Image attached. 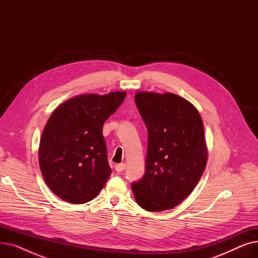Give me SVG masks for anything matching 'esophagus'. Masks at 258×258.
Instances as JSON below:
<instances>
[{"label":"esophagus","instance_id":"1","mask_svg":"<svg viewBox=\"0 0 258 258\" xmlns=\"http://www.w3.org/2000/svg\"><path fill=\"white\" fill-rule=\"evenodd\" d=\"M115 169L117 172H122L124 169H125V164L124 163H120V164H117L115 166Z\"/></svg>","mask_w":258,"mask_h":258}]
</instances>
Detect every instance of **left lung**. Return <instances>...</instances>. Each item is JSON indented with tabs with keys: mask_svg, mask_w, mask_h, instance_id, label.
Here are the masks:
<instances>
[{
	"mask_svg": "<svg viewBox=\"0 0 258 258\" xmlns=\"http://www.w3.org/2000/svg\"><path fill=\"white\" fill-rule=\"evenodd\" d=\"M135 102L148 133L145 172L132 183L143 209L168 210L197 186L207 163L204 124L197 108L172 93L138 92Z\"/></svg>",
	"mask_w": 258,
	"mask_h": 258,
	"instance_id": "obj_1",
	"label": "left lung"
}]
</instances>
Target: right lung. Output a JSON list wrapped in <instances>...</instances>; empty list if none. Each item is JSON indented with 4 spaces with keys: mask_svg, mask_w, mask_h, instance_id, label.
Here are the masks:
<instances>
[{
    "mask_svg": "<svg viewBox=\"0 0 258 258\" xmlns=\"http://www.w3.org/2000/svg\"><path fill=\"white\" fill-rule=\"evenodd\" d=\"M125 96V92L83 94L50 116L40 138L38 162L46 184L61 200L84 204L104 186L112 169L102 127Z\"/></svg>",
    "mask_w": 258,
    "mask_h": 258,
    "instance_id": "right-lung-1",
    "label": "right lung"
}]
</instances>
